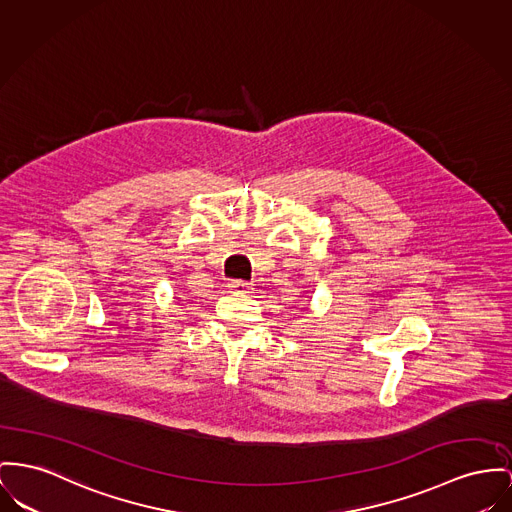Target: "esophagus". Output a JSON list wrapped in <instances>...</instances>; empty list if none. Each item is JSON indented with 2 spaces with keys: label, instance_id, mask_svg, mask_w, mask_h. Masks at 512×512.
<instances>
[{
  "label": "esophagus",
  "instance_id": "obj_1",
  "mask_svg": "<svg viewBox=\"0 0 512 512\" xmlns=\"http://www.w3.org/2000/svg\"><path fill=\"white\" fill-rule=\"evenodd\" d=\"M246 287H248V283L242 281V279H231L229 281V289H233V291H244Z\"/></svg>",
  "mask_w": 512,
  "mask_h": 512
}]
</instances>
